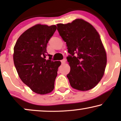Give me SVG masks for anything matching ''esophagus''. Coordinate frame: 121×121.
<instances>
[{"instance_id": "1", "label": "esophagus", "mask_w": 121, "mask_h": 121, "mask_svg": "<svg viewBox=\"0 0 121 121\" xmlns=\"http://www.w3.org/2000/svg\"><path fill=\"white\" fill-rule=\"evenodd\" d=\"M65 62H66V59H62V60H61V63H62V64H64L65 63Z\"/></svg>"}]
</instances>
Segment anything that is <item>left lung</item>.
I'll return each instance as SVG.
<instances>
[{
  "mask_svg": "<svg viewBox=\"0 0 121 121\" xmlns=\"http://www.w3.org/2000/svg\"><path fill=\"white\" fill-rule=\"evenodd\" d=\"M57 25L70 54L67 59L70 71L67 77L71 86L80 91L94 88L103 77L107 63L106 53L99 33L82 19Z\"/></svg>",
  "mask_w": 121,
  "mask_h": 121,
  "instance_id": "1",
  "label": "left lung"
}]
</instances>
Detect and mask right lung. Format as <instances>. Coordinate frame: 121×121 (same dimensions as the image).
<instances>
[{"instance_id": "right-lung-1", "label": "right lung", "mask_w": 121, "mask_h": 121, "mask_svg": "<svg viewBox=\"0 0 121 121\" xmlns=\"http://www.w3.org/2000/svg\"><path fill=\"white\" fill-rule=\"evenodd\" d=\"M57 27L37 24L25 31L14 48V63L20 78L31 90L44 95L52 92L60 61L51 60L47 54L48 42ZM46 55L49 59H45Z\"/></svg>"}]
</instances>
